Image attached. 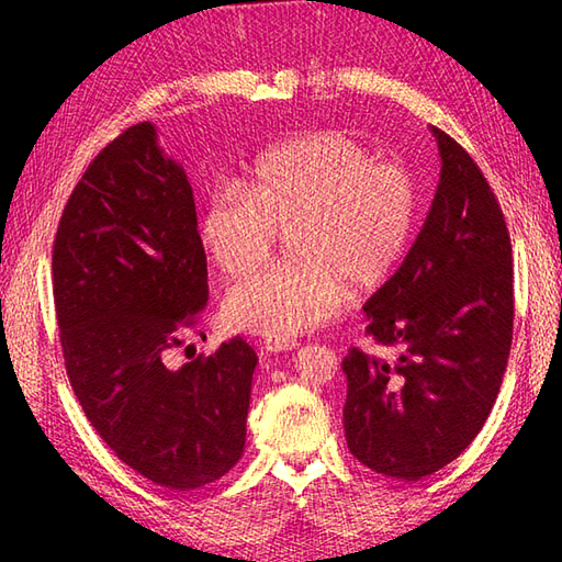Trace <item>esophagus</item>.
<instances>
[{"instance_id":"34e87169","label":"esophagus","mask_w":562,"mask_h":562,"mask_svg":"<svg viewBox=\"0 0 562 562\" xmlns=\"http://www.w3.org/2000/svg\"><path fill=\"white\" fill-rule=\"evenodd\" d=\"M296 348V340H262L260 350L262 352H288V350H294Z\"/></svg>"}]
</instances>
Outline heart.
Instances as JSON below:
<instances>
[{
  "instance_id": "1",
  "label": "heart",
  "mask_w": 562,
  "mask_h": 562,
  "mask_svg": "<svg viewBox=\"0 0 562 562\" xmlns=\"http://www.w3.org/2000/svg\"><path fill=\"white\" fill-rule=\"evenodd\" d=\"M415 186L398 164L376 161L364 142L316 130L278 142L250 161L241 188H212L198 238L226 278L268 258L274 229L294 258L248 274L226 292L224 318L238 330L290 340L338 312L350 290L386 280L411 246Z\"/></svg>"
}]
</instances>
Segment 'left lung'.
<instances>
[{"label":"left lung","mask_w":562,"mask_h":562,"mask_svg":"<svg viewBox=\"0 0 562 562\" xmlns=\"http://www.w3.org/2000/svg\"><path fill=\"white\" fill-rule=\"evenodd\" d=\"M435 200L401 268L369 296L367 336L398 348L342 360L345 439L357 461L391 479L445 469L481 432L512 345V244L485 176L437 127Z\"/></svg>","instance_id":"obj_1"}]
</instances>
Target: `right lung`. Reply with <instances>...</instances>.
I'll list each match as a JSON object with an SVG mask.
<instances>
[{
  "label": "right lung",
  "instance_id": "right-lung-1",
  "mask_svg": "<svg viewBox=\"0 0 562 562\" xmlns=\"http://www.w3.org/2000/svg\"><path fill=\"white\" fill-rule=\"evenodd\" d=\"M53 294L69 384L117 459L178 493L234 469L258 357L236 336L169 364L207 306V258L183 164L151 123L113 139L71 190Z\"/></svg>",
  "mask_w": 562,
  "mask_h": 562
}]
</instances>
